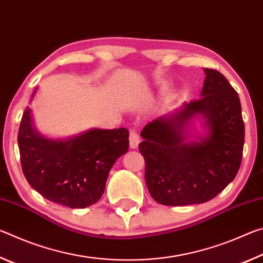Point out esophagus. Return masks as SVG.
<instances>
[{"instance_id":"1","label":"esophagus","mask_w":263,"mask_h":263,"mask_svg":"<svg viewBox=\"0 0 263 263\" xmlns=\"http://www.w3.org/2000/svg\"><path fill=\"white\" fill-rule=\"evenodd\" d=\"M128 140H130V147L131 148H137V146L139 145V142H140L139 135H138V133L135 130H131L130 131V137H128Z\"/></svg>"}]
</instances>
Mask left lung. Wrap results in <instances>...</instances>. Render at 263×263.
<instances>
[{"mask_svg": "<svg viewBox=\"0 0 263 263\" xmlns=\"http://www.w3.org/2000/svg\"><path fill=\"white\" fill-rule=\"evenodd\" d=\"M201 99L148 123L140 133L145 181L160 204L189 205L210 201L224 190L241 164L245 124L238 92L224 75L204 68ZM202 115L206 136L186 142V127Z\"/></svg>", "mask_w": 263, "mask_h": 263, "instance_id": "1", "label": "left lung"}]
</instances>
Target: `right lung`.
I'll list each match as a JSON object with an SVG mask.
<instances>
[{
	"label": "right lung",
	"instance_id": "add662e5",
	"mask_svg": "<svg viewBox=\"0 0 263 263\" xmlns=\"http://www.w3.org/2000/svg\"><path fill=\"white\" fill-rule=\"evenodd\" d=\"M18 147L22 171L34 190L51 202L83 209L103 195L110 169L128 149V130L91 128L68 139H48L34 128L28 106L20 125Z\"/></svg>",
	"mask_w": 263,
	"mask_h": 263
}]
</instances>
